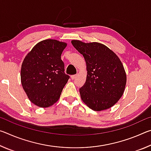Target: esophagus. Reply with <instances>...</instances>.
Wrapping results in <instances>:
<instances>
[{
	"label": "esophagus",
	"mask_w": 151,
	"mask_h": 151,
	"mask_svg": "<svg viewBox=\"0 0 151 151\" xmlns=\"http://www.w3.org/2000/svg\"><path fill=\"white\" fill-rule=\"evenodd\" d=\"M76 75H72L71 76V79H72V80H74V79H75L76 78Z\"/></svg>",
	"instance_id": "esophagus-1"
}]
</instances>
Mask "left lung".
I'll use <instances>...</instances> for the list:
<instances>
[{
	"label": "left lung",
	"mask_w": 151,
	"mask_h": 151,
	"mask_svg": "<svg viewBox=\"0 0 151 151\" xmlns=\"http://www.w3.org/2000/svg\"><path fill=\"white\" fill-rule=\"evenodd\" d=\"M71 43L83 55L86 64V80L79 89L82 100L95 111L111 108L121 99L126 86V73L121 61L101 43L77 40Z\"/></svg>",
	"instance_id": "obj_1"
}]
</instances>
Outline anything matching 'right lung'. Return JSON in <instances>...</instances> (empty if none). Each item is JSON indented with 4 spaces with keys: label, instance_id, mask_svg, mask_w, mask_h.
Wrapping results in <instances>:
<instances>
[{
    "label": "right lung",
    "instance_id": "add662e5",
    "mask_svg": "<svg viewBox=\"0 0 151 151\" xmlns=\"http://www.w3.org/2000/svg\"><path fill=\"white\" fill-rule=\"evenodd\" d=\"M66 43L47 39L37 43L22 62L20 78L29 100L39 107L52 106L60 98L70 76L60 56Z\"/></svg>",
    "mask_w": 151,
    "mask_h": 151
}]
</instances>
